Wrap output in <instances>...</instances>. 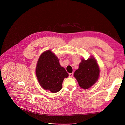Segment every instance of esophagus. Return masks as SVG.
<instances>
[{"mask_svg": "<svg viewBox=\"0 0 125 125\" xmlns=\"http://www.w3.org/2000/svg\"><path fill=\"white\" fill-rule=\"evenodd\" d=\"M73 76V73L69 74V77L70 78H72Z\"/></svg>", "mask_w": 125, "mask_h": 125, "instance_id": "34e87169", "label": "esophagus"}]
</instances>
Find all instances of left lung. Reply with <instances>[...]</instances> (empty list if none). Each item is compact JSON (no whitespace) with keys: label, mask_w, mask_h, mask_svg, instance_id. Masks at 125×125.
<instances>
[{"label":"left lung","mask_w":125,"mask_h":125,"mask_svg":"<svg viewBox=\"0 0 125 125\" xmlns=\"http://www.w3.org/2000/svg\"><path fill=\"white\" fill-rule=\"evenodd\" d=\"M99 73L100 69L97 61L94 56H91L87 60L82 59L74 76L81 88L88 89L98 81Z\"/></svg>","instance_id":"left-lung-1"}]
</instances>
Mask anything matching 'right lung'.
Wrapping results in <instances>:
<instances>
[{
  "label": "right lung",
  "instance_id": "right-lung-1",
  "mask_svg": "<svg viewBox=\"0 0 125 125\" xmlns=\"http://www.w3.org/2000/svg\"><path fill=\"white\" fill-rule=\"evenodd\" d=\"M59 60L50 50L42 53L37 62L35 74L40 85L52 93L58 92L62 87L64 78L69 76Z\"/></svg>",
  "mask_w": 125,
  "mask_h": 125
}]
</instances>
